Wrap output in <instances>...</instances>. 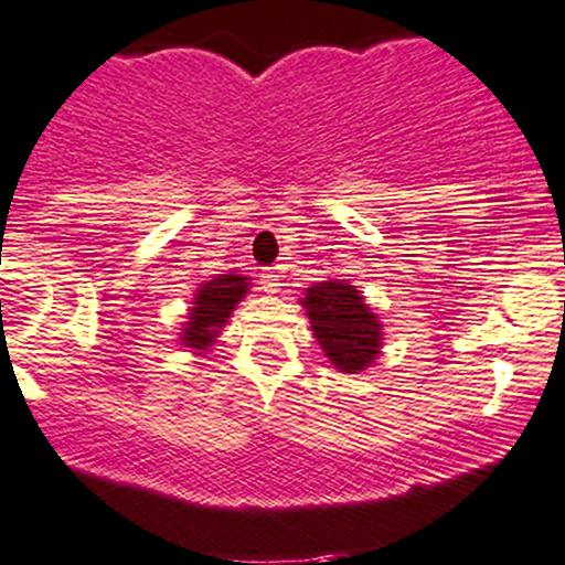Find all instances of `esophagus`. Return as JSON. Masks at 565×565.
<instances>
[{"instance_id": "34e87169", "label": "esophagus", "mask_w": 565, "mask_h": 565, "mask_svg": "<svg viewBox=\"0 0 565 565\" xmlns=\"http://www.w3.org/2000/svg\"><path fill=\"white\" fill-rule=\"evenodd\" d=\"M260 285H264L266 294H277L280 290V277H277L275 269H264L260 271Z\"/></svg>"}]
</instances>
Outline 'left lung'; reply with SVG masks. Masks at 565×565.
<instances>
[{"label": "left lung", "instance_id": "obj_1", "mask_svg": "<svg viewBox=\"0 0 565 565\" xmlns=\"http://www.w3.org/2000/svg\"><path fill=\"white\" fill-rule=\"evenodd\" d=\"M301 305L307 307L312 332L334 367L356 373L376 360L382 345V323L362 301L354 285L329 280L307 288Z\"/></svg>", "mask_w": 565, "mask_h": 565}]
</instances>
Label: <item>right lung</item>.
I'll return each instance as SVG.
<instances>
[{"label":"right lung","instance_id":"obj_1","mask_svg":"<svg viewBox=\"0 0 565 565\" xmlns=\"http://www.w3.org/2000/svg\"><path fill=\"white\" fill-rule=\"evenodd\" d=\"M247 294V277L238 275H220L216 280L205 282L200 294L194 296V310L189 312L192 321L186 323L183 340L194 349H203L216 338V329L227 321L236 301Z\"/></svg>","mask_w":565,"mask_h":565}]
</instances>
